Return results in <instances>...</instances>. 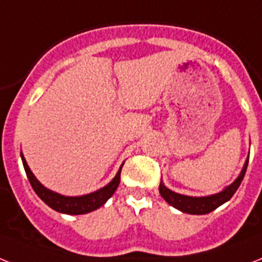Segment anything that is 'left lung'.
<instances>
[{"mask_svg": "<svg viewBox=\"0 0 262 262\" xmlns=\"http://www.w3.org/2000/svg\"><path fill=\"white\" fill-rule=\"evenodd\" d=\"M248 163L249 157L237 179L231 183L230 186H227L225 190H222L218 193H214V195H208V196H187V195H182V193L171 191L169 188H167L164 186L163 182H160L159 191H160V195L164 198L167 203H169L172 207L178 208L180 211L187 212V214H193V215L208 214V212L214 211L215 208L222 206L225 202L230 201V198L238 190V187H239L242 179H244V176H245Z\"/></svg>", "mask_w": 262, "mask_h": 262, "instance_id": "left-lung-1", "label": "left lung"}]
</instances>
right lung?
<instances>
[{
  "label": "right lung",
  "mask_w": 262,
  "mask_h": 262,
  "mask_svg": "<svg viewBox=\"0 0 262 262\" xmlns=\"http://www.w3.org/2000/svg\"><path fill=\"white\" fill-rule=\"evenodd\" d=\"M21 160L24 164V169L27 172L28 180L31 183L32 188L37 193V196L41 199L46 205L50 206L51 208H54L55 211L63 212V214H70V215H79V214H87L99 208L107 202L113 193L116 192L117 187L120 184L121 180V165L120 171L117 172L116 178L112 182L105 186L101 190L95 191V192L87 193V195H82V196H64L60 193L54 192V191L48 190L47 187H44L39 180L36 179V176L32 173L31 168L28 167L27 160H25L24 155L21 153Z\"/></svg>",
  "instance_id": "1"
}]
</instances>
